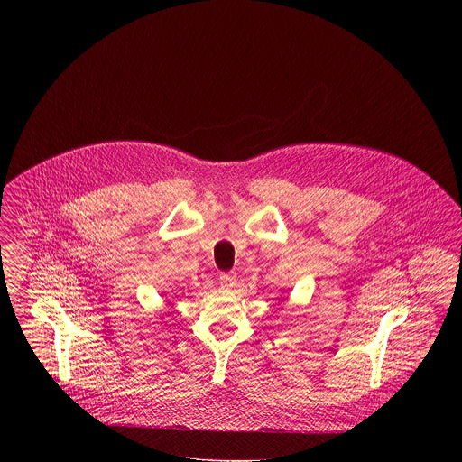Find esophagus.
<instances>
[{
  "mask_svg": "<svg viewBox=\"0 0 462 462\" xmlns=\"http://www.w3.org/2000/svg\"><path fill=\"white\" fill-rule=\"evenodd\" d=\"M236 279H237V275H236L234 272H228V273H221L220 284L223 287H232L234 284H236Z\"/></svg>",
  "mask_w": 462,
  "mask_h": 462,
  "instance_id": "34e87169",
  "label": "esophagus"
}]
</instances>
